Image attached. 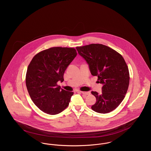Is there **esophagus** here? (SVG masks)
Wrapping results in <instances>:
<instances>
[{
    "label": "esophagus",
    "instance_id": "1",
    "mask_svg": "<svg viewBox=\"0 0 151 151\" xmlns=\"http://www.w3.org/2000/svg\"><path fill=\"white\" fill-rule=\"evenodd\" d=\"M80 93H81L82 94H85V95H89V94H91L90 92H84V91H80Z\"/></svg>",
    "mask_w": 151,
    "mask_h": 151
}]
</instances>
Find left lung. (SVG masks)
Wrapping results in <instances>:
<instances>
[{"label": "left lung", "mask_w": 151, "mask_h": 151, "mask_svg": "<svg viewBox=\"0 0 151 151\" xmlns=\"http://www.w3.org/2000/svg\"><path fill=\"white\" fill-rule=\"evenodd\" d=\"M79 55L89 65L93 76L102 84V94L92 91L96 102L92 106L94 111L108 113L117 108L124 99L129 86L128 67L122 55L102 44L76 47Z\"/></svg>", "instance_id": "left-lung-1"}]
</instances>
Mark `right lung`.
Instances as JSON below:
<instances>
[{"mask_svg":"<svg viewBox=\"0 0 151 151\" xmlns=\"http://www.w3.org/2000/svg\"><path fill=\"white\" fill-rule=\"evenodd\" d=\"M76 55L73 48L54 47L40 52L31 60L26 86L32 100L44 113L57 114L68 106L73 93L57 83L64 81L65 71Z\"/></svg>","mask_w":151,"mask_h":151,"instance_id":"add662e5","label":"right lung"}]
</instances>
